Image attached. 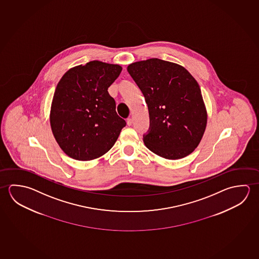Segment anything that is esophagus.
Masks as SVG:
<instances>
[{
  "mask_svg": "<svg viewBox=\"0 0 259 259\" xmlns=\"http://www.w3.org/2000/svg\"><path fill=\"white\" fill-rule=\"evenodd\" d=\"M132 123H133V119H132V118H127V126H132Z\"/></svg>",
  "mask_w": 259,
  "mask_h": 259,
  "instance_id": "obj_1",
  "label": "esophagus"
}]
</instances>
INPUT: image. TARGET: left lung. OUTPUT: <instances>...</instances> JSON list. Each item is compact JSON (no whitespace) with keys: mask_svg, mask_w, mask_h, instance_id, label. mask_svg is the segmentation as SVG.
I'll list each match as a JSON object with an SVG mask.
<instances>
[{"mask_svg":"<svg viewBox=\"0 0 259 259\" xmlns=\"http://www.w3.org/2000/svg\"><path fill=\"white\" fill-rule=\"evenodd\" d=\"M149 113L148 149L167 159L192 153L206 130L207 114L197 80L184 67L153 58L127 66Z\"/></svg>","mask_w":259,"mask_h":259,"instance_id":"1","label":"left lung"}]
</instances>
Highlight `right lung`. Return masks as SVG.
Returning a JSON list of instances; mask_svg holds the SVG:
<instances>
[{
	"instance_id": "add662e5",
	"label": "right lung",
	"mask_w": 259,
	"mask_h": 259,
	"mask_svg": "<svg viewBox=\"0 0 259 259\" xmlns=\"http://www.w3.org/2000/svg\"><path fill=\"white\" fill-rule=\"evenodd\" d=\"M122 68L92 61L76 66L58 83L50 113L53 136L70 158L88 161L110 150L126 121L108 92Z\"/></svg>"
}]
</instances>
